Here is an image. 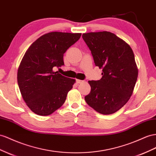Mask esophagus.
<instances>
[{"mask_svg": "<svg viewBox=\"0 0 156 156\" xmlns=\"http://www.w3.org/2000/svg\"><path fill=\"white\" fill-rule=\"evenodd\" d=\"M85 81H83V80H80V79H76V82L77 83H82Z\"/></svg>", "mask_w": 156, "mask_h": 156, "instance_id": "esophagus-1", "label": "esophagus"}]
</instances>
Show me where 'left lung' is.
<instances>
[{
	"mask_svg": "<svg viewBox=\"0 0 156 156\" xmlns=\"http://www.w3.org/2000/svg\"><path fill=\"white\" fill-rule=\"evenodd\" d=\"M96 66L102 69L98 81H88L91 90L85 99L88 106L104 115L118 111L131 96L138 77L132 48L108 31L83 33Z\"/></svg>",
	"mask_w": 156,
	"mask_h": 156,
	"instance_id": "left-lung-1",
	"label": "left lung"
}]
</instances>
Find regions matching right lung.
Segmentation results:
<instances>
[{"mask_svg": "<svg viewBox=\"0 0 156 156\" xmlns=\"http://www.w3.org/2000/svg\"><path fill=\"white\" fill-rule=\"evenodd\" d=\"M81 36V33H48L25 53L18 70V83L23 99L36 114L49 115L65 102L75 80L54 69L64 65V54Z\"/></svg>", "mask_w": 156, "mask_h": 156, "instance_id": "right-lung-1", "label": "right lung"}]
</instances>
